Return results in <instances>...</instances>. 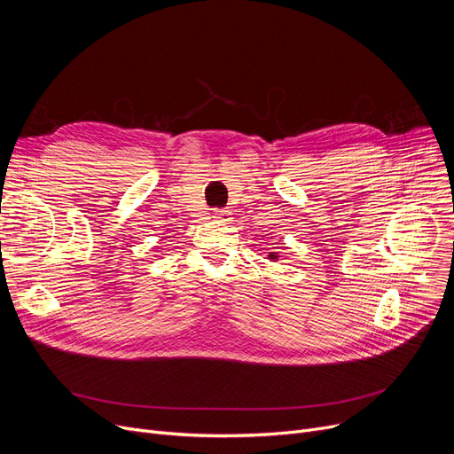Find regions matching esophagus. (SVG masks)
I'll list each match as a JSON object with an SVG mask.
<instances>
[{
	"label": "esophagus",
	"mask_w": 454,
	"mask_h": 454,
	"mask_svg": "<svg viewBox=\"0 0 454 454\" xmlns=\"http://www.w3.org/2000/svg\"><path fill=\"white\" fill-rule=\"evenodd\" d=\"M215 219H219L221 223L231 221V211L230 209H217L215 211Z\"/></svg>",
	"instance_id": "34e87169"
}]
</instances>
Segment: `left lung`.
I'll return each instance as SVG.
<instances>
[{
	"mask_svg": "<svg viewBox=\"0 0 454 454\" xmlns=\"http://www.w3.org/2000/svg\"><path fill=\"white\" fill-rule=\"evenodd\" d=\"M269 257H270V259H276L278 255H274V252H270V255H269Z\"/></svg>",
	"mask_w": 454,
	"mask_h": 454,
	"instance_id": "1",
	"label": "left lung"
}]
</instances>
